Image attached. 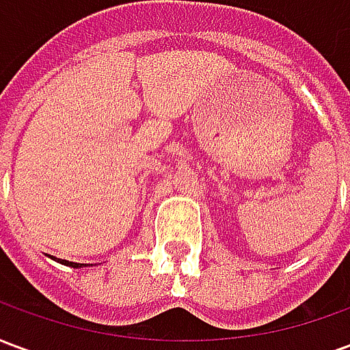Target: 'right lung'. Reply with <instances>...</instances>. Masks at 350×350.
Returning a JSON list of instances; mask_svg holds the SVG:
<instances>
[{
  "label": "right lung",
  "instance_id": "1",
  "mask_svg": "<svg viewBox=\"0 0 350 350\" xmlns=\"http://www.w3.org/2000/svg\"><path fill=\"white\" fill-rule=\"evenodd\" d=\"M56 258V257H52ZM57 262L59 264H65V266H71V268H84V266H88V264H79V262H71V260H64V258H56Z\"/></svg>",
  "mask_w": 350,
  "mask_h": 350
}]
</instances>
